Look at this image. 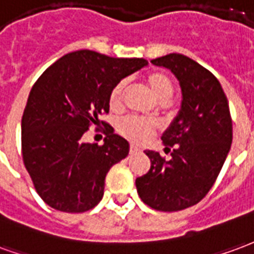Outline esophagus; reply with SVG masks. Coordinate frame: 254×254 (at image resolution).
Instances as JSON below:
<instances>
[{"label":"esophagus","instance_id":"1","mask_svg":"<svg viewBox=\"0 0 254 254\" xmlns=\"http://www.w3.org/2000/svg\"><path fill=\"white\" fill-rule=\"evenodd\" d=\"M136 153H139V149L135 145L129 146V154H136Z\"/></svg>","mask_w":254,"mask_h":254}]
</instances>
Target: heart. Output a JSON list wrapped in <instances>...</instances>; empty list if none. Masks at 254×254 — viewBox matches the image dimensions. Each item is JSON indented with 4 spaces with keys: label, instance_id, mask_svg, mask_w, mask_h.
Masks as SVG:
<instances>
[{
    "label": "heart",
    "instance_id": "heart-1",
    "mask_svg": "<svg viewBox=\"0 0 254 254\" xmlns=\"http://www.w3.org/2000/svg\"><path fill=\"white\" fill-rule=\"evenodd\" d=\"M146 82L149 85L151 93L158 101H168L173 94V82L169 75L158 70L150 71L146 75ZM126 90V81H120L115 85L109 93V107L114 111L122 108L123 105V94ZM119 132L127 139L134 140L138 143H143L149 140L154 134L155 123L151 120L142 119L138 116H127L119 122Z\"/></svg>",
    "mask_w": 254,
    "mask_h": 254
}]
</instances>
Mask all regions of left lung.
Returning <instances> with one entry per match:
<instances>
[{"label": "left lung", "mask_w": 254, "mask_h": 254, "mask_svg": "<svg viewBox=\"0 0 254 254\" xmlns=\"http://www.w3.org/2000/svg\"><path fill=\"white\" fill-rule=\"evenodd\" d=\"M179 79L181 108L161 139L172 158L146 150L150 170L135 180L142 201L157 211H180L204 197L214 186L233 140L225 92L214 74L181 54L153 59Z\"/></svg>", "instance_id": "obj_1"}]
</instances>
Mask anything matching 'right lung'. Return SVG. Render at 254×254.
Returning a JSON list of instances; mask_svg holds the SVG:
<instances>
[{"instance_id":"1","label":"right lung","mask_w":254,"mask_h":254,"mask_svg":"<svg viewBox=\"0 0 254 254\" xmlns=\"http://www.w3.org/2000/svg\"><path fill=\"white\" fill-rule=\"evenodd\" d=\"M146 64L143 58L79 50L59 58L35 82L21 119V151L35 190L50 207L85 212L103 199L105 176L128 155L129 145L105 122L104 145L82 136L109 112L115 85Z\"/></svg>"}]
</instances>
